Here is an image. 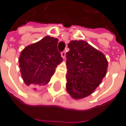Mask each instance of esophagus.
Masks as SVG:
<instances>
[{
	"label": "esophagus",
	"mask_w": 126,
	"mask_h": 126,
	"mask_svg": "<svg viewBox=\"0 0 126 126\" xmlns=\"http://www.w3.org/2000/svg\"><path fill=\"white\" fill-rule=\"evenodd\" d=\"M61 57L63 58V59H65V51L61 52Z\"/></svg>",
	"instance_id": "esophagus-1"
}]
</instances>
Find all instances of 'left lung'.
Here are the masks:
<instances>
[{"label":"left lung","mask_w":126,"mask_h":126,"mask_svg":"<svg viewBox=\"0 0 126 126\" xmlns=\"http://www.w3.org/2000/svg\"><path fill=\"white\" fill-rule=\"evenodd\" d=\"M66 53V90L74 99L92 94L106 76L108 62L105 55L87 41H71Z\"/></svg>","instance_id":"left-lung-1"}]
</instances>
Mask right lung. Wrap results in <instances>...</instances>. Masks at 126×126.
<instances>
[{
    "label": "right lung",
    "mask_w": 126,
    "mask_h": 126,
    "mask_svg": "<svg viewBox=\"0 0 126 126\" xmlns=\"http://www.w3.org/2000/svg\"><path fill=\"white\" fill-rule=\"evenodd\" d=\"M58 42V38L47 36L21 52L19 63L25 85L36 89L50 81L58 65L63 61Z\"/></svg>",
    "instance_id": "1"
}]
</instances>
